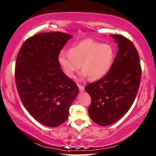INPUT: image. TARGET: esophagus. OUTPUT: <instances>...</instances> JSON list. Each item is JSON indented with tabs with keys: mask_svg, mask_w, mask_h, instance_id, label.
<instances>
[{
	"mask_svg": "<svg viewBox=\"0 0 156 156\" xmlns=\"http://www.w3.org/2000/svg\"><path fill=\"white\" fill-rule=\"evenodd\" d=\"M78 88H79V91H80V92H83V91H84L85 87H84V86H83V85H78Z\"/></svg>",
	"mask_w": 156,
	"mask_h": 156,
	"instance_id": "34e87169",
	"label": "esophagus"
}]
</instances>
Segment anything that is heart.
I'll use <instances>...</instances> for the list:
<instances>
[{
	"label": "heart",
	"instance_id": "heart-1",
	"mask_svg": "<svg viewBox=\"0 0 156 156\" xmlns=\"http://www.w3.org/2000/svg\"><path fill=\"white\" fill-rule=\"evenodd\" d=\"M115 51L109 44H102L93 39H85L70 49L59 52L58 62L63 73L73 78L81 66L80 78L98 80L106 76L112 66Z\"/></svg>",
	"mask_w": 156,
	"mask_h": 156
}]
</instances>
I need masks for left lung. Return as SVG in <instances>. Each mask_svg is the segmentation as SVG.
<instances>
[{
	"label": "left lung",
	"mask_w": 156,
	"mask_h": 156,
	"mask_svg": "<svg viewBox=\"0 0 156 156\" xmlns=\"http://www.w3.org/2000/svg\"><path fill=\"white\" fill-rule=\"evenodd\" d=\"M118 52L106 76L85 87L91 97L90 117L100 126L112 124L124 116L137 95L141 77L139 56L133 44L121 35H111Z\"/></svg>",
	"instance_id": "left-lung-1"
}]
</instances>
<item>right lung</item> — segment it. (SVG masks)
I'll use <instances>...</instances> for the list:
<instances>
[{"label": "right lung", "instance_id": "1", "mask_svg": "<svg viewBox=\"0 0 156 156\" xmlns=\"http://www.w3.org/2000/svg\"><path fill=\"white\" fill-rule=\"evenodd\" d=\"M71 37L61 32L36 34L24 42L17 56L15 82L22 102L37 122L49 127L66 121L79 92L58 62Z\"/></svg>", "mask_w": 156, "mask_h": 156}]
</instances>
